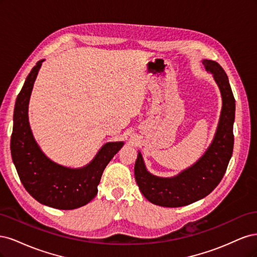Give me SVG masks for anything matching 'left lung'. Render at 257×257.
Masks as SVG:
<instances>
[{
    "mask_svg": "<svg viewBox=\"0 0 257 257\" xmlns=\"http://www.w3.org/2000/svg\"><path fill=\"white\" fill-rule=\"evenodd\" d=\"M203 64L207 71L213 74L223 97L216 134L203 158L174 178H159L148 173L142 154L138 153L134 168L136 182L144 196L155 205L182 207L206 197L222 180L231 158L234 148L232 124L235 120V97L222 66L211 60H204Z\"/></svg>",
    "mask_w": 257,
    "mask_h": 257,
    "instance_id": "8db88e82",
    "label": "left lung"
}]
</instances>
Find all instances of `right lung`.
Returning <instances> with one entry per match:
<instances>
[{
    "mask_svg": "<svg viewBox=\"0 0 257 257\" xmlns=\"http://www.w3.org/2000/svg\"><path fill=\"white\" fill-rule=\"evenodd\" d=\"M43 61L32 68L17 96L11 139L12 158L20 181L33 198L52 208L76 209L95 197L105 167L123 143L106 144L95 159L80 169L60 166L46 157L34 141L28 120L30 95Z\"/></svg>",
    "mask_w": 257,
    "mask_h": 257,
    "instance_id": "right-lung-1",
    "label": "right lung"
}]
</instances>
